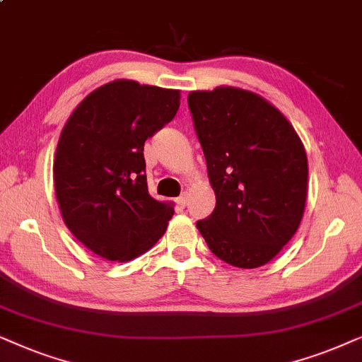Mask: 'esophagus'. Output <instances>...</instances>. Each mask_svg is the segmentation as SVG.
<instances>
[{"instance_id":"obj_1","label":"esophagus","mask_w":362,"mask_h":362,"mask_svg":"<svg viewBox=\"0 0 362 362\" xmlns=\"http://www.w3.org/2000/svg\"><path fill=\"white\" fill-rule=\"evenodd\" d=\"M175 204H177L178 209H185V206H187V197L185 195L178 197V199L175 200Z\"/></svg>"}]
</instances>
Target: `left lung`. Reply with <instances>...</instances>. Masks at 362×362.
<instances>
[{"label":"left lung","mask_w":362,"mask_h":362,"mask_svg":"<svg viewBox=\"0 0 362 362\" xmlns=\"http://www.w3.org/2000/svg\"><path fill=\"white\" fill-rule=\"evenodd\" d=\"M187 100L216 199L197 228L215 257L238 268L262 267L303 218L305 147L285 115L250 90H195Z\"/></svg>","instance_id":"8db88e82"}]
</instances>
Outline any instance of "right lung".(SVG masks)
Returning a JSON list of instances; mask_svg holds the SVG:
<instances>
[{"instance_id":"obj_1","label":"right lung","mask_w":362,"mask_h":362,"mask_svg":"<svg viewBox=\"0 0 362 362\" xmlns=\"http://www.w3.org/2000/svg\"><path fill=\"white\" fill-rule=\"evenodd\" d=\"M178 105V90L120 79L90 93L62 129L57 204L71 233L99 257L127 262L165 233L173 206L148 195L144 144Z\"/></svg>"}]
</instances>
